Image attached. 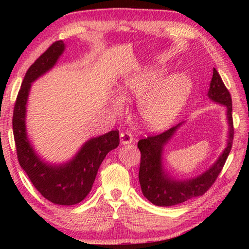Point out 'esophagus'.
Listing matches in <instances>:
<instances>
[{
	"mask_svg": "<svg viewBox=\"0 0 249 249\" xmlns=\"http://www.w3.org/2000/svg\"><path fill=\"white\" fill-rule=\"evenodd\" d=\"M120 140H121V144L126 145V144H130L133 142V135L129 132H122L120 135Z\"/></svg>",
	"mask_w": 249,
	"mask_h": 249,
	"instance_id": "34e87169",
	"label": "esophagus"
}]
</instances>
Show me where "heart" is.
<instances>
[{"mask_svg": "<svg viewBox=\"0 0 249 249\" xmlns=\"http://www.w3.org/2000/svg\"><path fill=\"white\" fill-rule=\"evenodd\" d=\"M163 73L165 70L157 69L128 75L122 80L120 87L119 93L122 100L141 98L140 113L151 129H162L169 126L187 102L192 90L191 79L184 73L172 74L158 84ZM112 107L120 112L123 103L115 99L112 101Z\"/></svg>", "mask_w": 249, "mask_h": 249, "instance_id": "obj_1", "label": "heart"}]
</instances>
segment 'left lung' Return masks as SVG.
Wrapping results in <instances>:
<instances>
[{
  "mask_svg": "<svg viewBox=\"0 0 249 249\" xmlns=\"http://www.w3.org/2000/svg\"><path fill=\"white\" fill-rule=\"evenodd\" d=\"M210 100L224 105L227 108V123H229V140L224 151L213 163L210 169L196 178L188 180H176L167 174L162 166V151L170 138L174 136L183 122L158 135H150L138 142L141 150V166L138 179H140L142 192L147 200L158 206H172L203 196L212 187L222 171L229 154L231 149L234 138L233 116H231V98L221 75L216 69H213V77L208 92Z\"/></svg>",
  "mask_w": 249,
  "mask_h": 249,
  "instance_id": "1",
  "label": "left lung"
}]
</instances>
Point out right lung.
<instances>
[{
  "mask_svg": "<svg viewBox=\"0 0 249 249\" xmlns=\"http://www.w3.org/2000/svg\"><path fill=\"white\" fill-rule=\"evenodd\" d=\"M65 50L62 40L54 41L29 67L16 98L13 133L20 167L46 199L59 205H73L91 191L96 174L108 151L120 144L119 130H111L84 142L74 157L61 165L45 162L35 153L26 132V105L32 83L56 65Z\"/></svg>",
  "mask_w": 249,
  "mask_h": 249,
  "instance_id": "obj_1",
  "label": "right lung"
}]
</instances>
